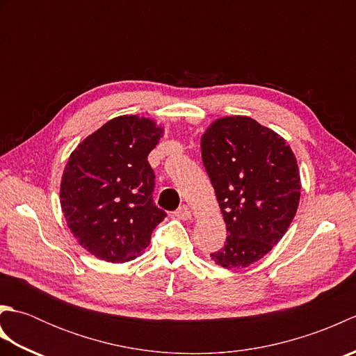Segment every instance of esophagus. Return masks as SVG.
<instances>
[{
  "label": "esophagus",
  "instance_id": "1",
  "mask_svg": "<svg viewBox=\"0 0 356 356\" xmlns=\"http://www.w3.org/2000/svg\"><path fill=\"white\" fill-rule=\"evenodd\" d=\"M176 216L179 218H182V220H188V218H191V211L186 205H182L176 209Z\"/></svg>",
  "mask_w": 356,
  "mask_h": 356
}]
</instances>
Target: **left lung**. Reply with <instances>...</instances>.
<instances>
[{"mask_svg": "<svg viewBox=\"0 0 356 356\" xmlns=\"http://www.w3.org/2000/svg\"><path fill=\"white\" fill-rule=\"evenodd\" d=\"M200 147L228 231L211 257L226 269L246 268L278 243L297 213V159L283 138L248 116L216 120Z\"/></svg>", "mask_w": 356, "mask_h": 356, "instance_id": "1", "label": "left lung"}]
</instances>
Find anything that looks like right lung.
Here are the masks:
<instances>
[{"mask_svg": "<svg viewBox=\"0 0 356 356\" xmlns=\"http://www.w3.org/2000/svg\"><path fill=\"white\" fill-rule=\"evenodd\" d=\"M162 128L139 116H119L73 151L63 174L61 208L73 236L105 261L136 259L166 213L154 205L148 154Z\"/></svg>", "mask_w": 356, "mask_h": 356, "instance_id": "add662e5", "label": "right lung"}]
</instances>
